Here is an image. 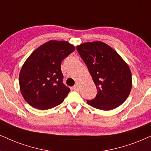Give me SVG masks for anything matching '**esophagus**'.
<instances>
[{
    "label": "esophagus",
    "mask_w": 151,
    "mask_h": 151,
    "mask_svg": "<svg viewBox=\"0 0 151 151\" xmlns=\"http://www.w3.org/2000/svg\"><path fill=\"white\" fill-rule=\"evenodd\" d=\"M73 89L74 90H76V91H79V85H78V84H75V85L73 86Z\"/></svg>",
    "instance_id": "1"
}]
</instances>
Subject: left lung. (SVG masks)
Returning a JSON list of instances; mask_svg holds the SVG:
<instances>
[{
	"label": "left lung",
	"instance_id": "8db88e82",
	"mask_svg": "<svg viewBox=\"0 0 151 151\" xmlns=\"http://www.w3.org/2000/svg\"><path fill=\"white\" fill-rule=\"evenodd\" d=\"M77 50L98 90L93 99L87 100L88 104L103 110H112L122 105L132 88L131 72L126 62L103 42L81 44Z\"/></svg>",
	"mask_w": 151,
	"mask_h": 151
}]
</instances>
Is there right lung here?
I'll return each mask as SVG.
<instances>
[{"label": "right lung", "instance_id": "right-lung-1", "mask_svg": "<svg viewBox=\"0 0 151 151\" xmlns=\"http://www.w3.org/2000/svg\"><path fill=\"white\" fill-rule=\"evenodd\" d=\"M75 48L67 41H50L27 58L19 74L20 89L32 107L47 110L61 104L70 91L63 83L61 62Z\"/></svg>", "mask_w": 151, "mask_h": 151}]
</instances>
